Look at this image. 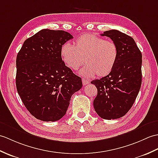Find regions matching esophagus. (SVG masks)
I'll list each match as a JSON object with an SVG mask.
<instances>
[{"label":"esophagus","mask_w":158,"mask_h":158,"mask_svg":"<svg viewBox=\"0 0 158 158\" xmlns=\"http://www.w3.org/2000/svg\"><path fill=\"white\" fill-rule=\"evenodd\" d=\"M82 83H83V85H86L88 83H89V81H88L87 79H85L83 78V79H82Z\"/></svg>","instance_id":"1"}]
</instances>
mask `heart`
<instances>
[{
  "label": "heart",
  "mask_w": 158,
  "mask_h": 158,
  "mask_svg": "<svg viewBox=\"0 0 158 158\" xmlns=\"http://www.w3.org/2000/svg\"><path fill=\"white\" fill-rule=\"evenodd\" d=\"M118 48L112 41L94 34L79 36L74 46L65 43L60 48L64 64L73 71L78 70L85 61L86 65L80 73L87 77H104L112 72L118 60Z\"/></svg>",
  "instance_id": "obj_1"
}]
</instances>
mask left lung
I'll list each match as a JSON object with an SVG mask.
<instances>
[{
  "mask_svg": "<svg viewBox=\"0 0 158 158\" xmlns=\"http://www.w3.org/2000/svg\"><path fill=\"white\" fill-rule=\"evenodd\" d=\"M101 35L116 44L119 55L109 75L91 82L98 89L94 107L102 118L117 119L129 112L140 90L142 54L133 38L123 32L112 29Z\"/></svg>",
  "mask_w": 158,
  "mask_h": 158,
  "instance_id": "obj_1",
  "label": "left lung"
}]
</instances>
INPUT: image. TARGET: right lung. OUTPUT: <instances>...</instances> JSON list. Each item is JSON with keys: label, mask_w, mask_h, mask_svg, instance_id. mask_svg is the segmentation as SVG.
<instances>
[{"label": "right lung", "mask_w": 158, "mask_h": 158, "mask_svg": "<svg viewBox=\"0 0 158 158\" xmlns=\"http://www.w3.org/2000/svg\"><path fill=\"white\" fill-rule=\"evenodd\" d=\"M73 37L44 29L24 42L16 59V87L25 108L38 120L63 117L72 95L82 87L81 77L62 61V46Z\"/></svg>", "instance_id": "obj_1"}]
</instances>
